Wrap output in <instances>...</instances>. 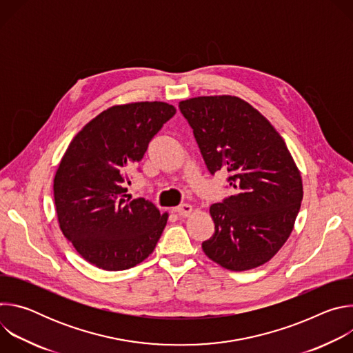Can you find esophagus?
Listing matches in <instances>:
<instances>
[{
    "label": "esophagus",
    "mask_w": 353,
    "mask_h": 353,
    "mask_svg": "<svg viewBox=\"0 0 353 353\" xmlns=\"http://www.w3.org/2000/svg\"><path fill=\"white\" fill-rule=\"evenodd\" d=\"M176 212L179 214V216H181V218H187V216H190V215H191V212H192V207H191L190 204H183V205H180V207H177V208H176Z\"/></svg>",
    "instance_id": "obj_1"
}]
</instances>
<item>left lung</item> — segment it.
Returning a JSON list of instances; mask_svg holds the SVG:
<instances>
[{
  "label": "left lung",
  "mask_w": 353,
  "mask_h": 353,
  "mask_svg": "<svg viewBox=\"0 0 353 353\" xmlns=\"http://www.w3.org/2000/svg\"><path fill=\"white\" fill-rule=\"evenodd\" d=\"M179 108L208 170H228L234 188L210 208L215 232L203 243L205 256L229 271L268 263L289 239L303 199L301 174L283 138L237 96H198Z\"/></svg>",
  "instance_id": "left-lung-1"
}]
</instances>
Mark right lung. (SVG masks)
I'll use <instances>...</instances> for the list:
<instances>
[{"mask_svg": "<svg viewBox=\"0 0 353 353\" xmlns=\"http://www.w3.org/2000/svg\"><path fill=\"white\" fill-rule=\"evenodd\" d=\"M176 113L165 102L116 105L72 138L54 176L60 229L78 254L105 271H123L152 254L169 214L125 194L128 169Z\"/></svg>", "mask_w": 353, "mask_h": 353, "instance_id": "1", "label": "right lung"}]
</instances>
